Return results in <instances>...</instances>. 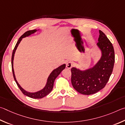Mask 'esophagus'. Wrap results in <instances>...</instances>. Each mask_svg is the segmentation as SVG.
<instances>
[{
	"mask_svg": "<svg viewBox=\"0 0 125 125\" xmlns=\"http://www.w3.org/2000/svg\"><path fill=\"white\" fill-rule=\"evenodd\" d=\"M73 62H72L71 61H69L68 62H67L66 66L67 69H71V67L73 66Z\"/></svg>",
	"mask_w": 125,
	"mask_h": 125,
	"instance_id": "obj_1",
	"label": "esophagus"
}]
</instances>
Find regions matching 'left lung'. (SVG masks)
Segmentation results:
<instances>
[{"label":"left lung","instance_id":"obj_1","mask_svg":"<svg viewBox=\"0 0 125 125\" xmlns=\"http://www.w3.org/2000/svg\"><path fill=\"white\" fill-rule=\"evenodd\" d=\"M97 45L102 50L101 59L94 66L85 71L73 67L71 83L78 92L90 95L104 88L113 73L115 62L113 45L102 31L99 30Z\"/></svg>","mask_w":125,"mask_h":125}]
</instances>
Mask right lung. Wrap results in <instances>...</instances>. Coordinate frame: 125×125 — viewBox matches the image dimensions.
I'll use <instances>...</instances> for the list:
<instances>
[{"instance_id": "add662e5", "label": "right lung", "mask_w": 125, "mask_h": 125, "mask_svg": "<svg viewBox=\"0 0 125 125\" xmlns=\"http://www.w3.org/2000/svg\"><path fill=\"white\" fill-rule=\"evenodd\" d=\"M36 31H37L36 30L28 31L26 32L25 33H23L20 37V38L19 39L18 41H17L16 44V45H15V47L14 49V50H13V52H12V57H11V67H12L13 76H14V80L15 81V82H16V83L17 86L19 87V88H20V89L22 92L23 94H25V95L27 96V97H28L34 98V99H41V98H42L43 97H44L45 96L47 95L48 94H49L50 92L52 91V88H53L54 82L55 80L56 79V78L58 77L59 74L61 73V72L65 68L66 65L64 64V65H61L60 66H59V67H58V68L55 69L54 70L52 71V72L51 73H50V75H49V77H48V78L47 83V84H46V86H45L44 88L43 89H42V90L40 91H38V92H35V93L27 92H26V91L24 90V89L22 88L20 86L19 84L18 83V82H17L16 78H15L14 68H13V60H14L15 52V51H16L17 47H18L19 43H20V42L22 40V39L24 38V37H26L27 36H30V35H31L32 33H34L36 32Z\"/></svg>"}]
</instances>
